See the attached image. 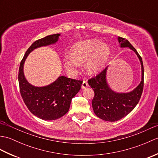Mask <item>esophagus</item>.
Returning a JSON list of instances; mask_svg holds the SVG:
<instances>
[{
    "label": "esophagus",
    "instance_id": "34e87169",
    "mask_svg": "<svg viewBox=\"0 0 158 158\" xmlns=\"http://www.w3.org/2000/svg\"><path fill=\"white\" fill-rule=\"evenodd\" d=\"M88 81H83V83H82V85H81V88L83 89H85L87 87H88Z\"/></svg>",
    "mask_w": 158,
    "mask_h": 158
}]
</instances>
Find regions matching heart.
<instances>
[{"instance_id": "1", "label": "heart", "mask_w": 158, "mask_h": 158, "mask_svg": "<svg viewBox=\"0 0 158 158\" xmlns=\"http://www.w3.org/2000/svg\"><path fill=\"white\" fill-rule=\"evenodd\" d=\"M70 52L71 54L63 57V63L67 72L74 76L78 73L81 62L84 61H86L85 68L90 73L101 70L109 59L110 48L99 39H91L75 43Z\"/></svg>"}]
</instances>
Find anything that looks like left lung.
I'll list each match as a JSON object with an SVG mask.
<instances>
[{
  "instance_id": "obj_1",
  "label": "left lung",
  "mask_w": 158,
  "mask_h": 158,
  "mask_svg": "<svg viewBox=\"0 0 158 158\" xmlns=\"http://www.w3.org/2000/svg\"><path fill=\"white\" fill-rule=\"evenodd\" d=\"M120 48H128L136 53L141 65V81L132 91L117 92L110 88L106 79L108 66L96 77L89 79L88 84L94 92L92 100L94 112L97 117L107 122H116L135 109L141 97L144 85V68L141 57L127 40L118 36Z\"/></svg>"
}]
</instances>
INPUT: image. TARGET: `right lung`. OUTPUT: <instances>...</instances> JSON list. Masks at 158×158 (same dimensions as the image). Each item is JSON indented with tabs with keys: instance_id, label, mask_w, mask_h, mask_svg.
<instances>
[{
	"instance_id": "obj_1",
	"label": "right lung",
	"mask_w": 158,
	"mask_h": 158,
	"mask_svg": "<svg viewBox=\"0 0 158 158\" xmlns=\"http://www.w3.org/2000/svg\"><path fill=\"white\" fill-rule=\"evenodd\" d=\"M60 35H48L33 43L19 65L18 81L23 102L33 115L43 120H55L64 115L69 111L72 98L81 88V81L64 76H59L53 83L43 87L33 85L26 79L23 65L28 56L36 48L55 44Z\"/></svg>"
}]
</instances>
